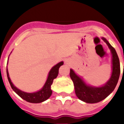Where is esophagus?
<instances>
[{"label": "esophagus", "instance_id": "1", "mask_svg": "<svg viewBox=\"0 0 124 124\" xmlns=\"http://www.w3.org/2000/svg\"><path fill=\"white\" fill-rule=\"evenodd\" d=\"M65 64H70V61H69V60H68V59H67V60H65Z\"/></svg>", "mask_w": 124, "mask_h": 124}]
</instances>
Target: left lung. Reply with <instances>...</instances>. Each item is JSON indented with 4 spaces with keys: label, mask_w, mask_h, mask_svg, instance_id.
<instances>
[{
    "label": "left lung",
    "mask_w": 124,
    "mask_h": 124,
    "mask_svg": "<svg viewBox=\"0 0 124 124\" xmlns=\"http://www.w3.org/2000/svg\"><path fill=\"white\" fill-rule=\"evenodd\" d=\"M102 39L108 45L112 54L111 76L104 85L94 87L87 84L73 70H70V77L73 82L76 95L80 100L89 104L99 102L109 96L115 88L120 74L119 58L116 50L105 38L102 37Z\"/></svg>",
    "instance_id": "obj_1"
}]
</instances>
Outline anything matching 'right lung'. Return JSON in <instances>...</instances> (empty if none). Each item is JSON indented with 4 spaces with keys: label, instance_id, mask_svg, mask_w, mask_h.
Listing matches in <instances>:
<instances>
[{
    "label": "right lung",
    "instance_id": "obj_1",
    "mask_svg": "<svg viewBox=\"0 0 124 124\" xmlns=\"http://www.w3.org/2000/svg\"><path fill=\"white\" fill-rule=\"evenodd\" d=\"M63 64H64V62H60L51 69V70L49 72L48 77H47V78L46 80V82L44 85V86L42 87V88L40 90L38 91L37 92L26 93L20 90L19 89L16 88V87L13 85V84L11 82V80L9 76L8 68H7L6 72L8 79V81L10 84V85L11 88L13 89V90L14 91L18 96H20L22 99H24V100H26L28 102H30V103H35V104L40 103V102H42L45 100H47L52 94V91L51 89V86L52 85L53 80L56 78L58 76L59 68L61 66H62Z\"/></svg>",
    "mask_w": 124,
    "mask_h": 124
}]
</instances>
